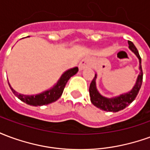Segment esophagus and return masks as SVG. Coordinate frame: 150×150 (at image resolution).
Returning <instances> with one entry per match:
<instances>
[{"label":"esophagus","instance_id":"obj_1","mask_svg":"<svg viewBox=\"0 0 150 150\" xmlns=\"http://www.w3.org/2000/svg\"><path fill=\"white\" fill-rule=\"evenodd\" d=\"M91 63H92V59L91 58H84V59H83L79 62V70H83L85 68H88V67H91Z\"/></svg>","mask_w":150,"mask_h":150}]
</instances>
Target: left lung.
<instances>
[{
	"label": "left lung",
	"mask_w": 150,
	"mask_h": 150,
	"mask_svg": "<svg viewBox=\"0 0 150 150\" xmlns=\"http://www.w3.org/2000/svg\"><path fill=\"white\" fill-rule=\"evenodd\" d=\"M129 50L134 53L137 59L139 60V73L137 79L136 80V83L132 88L128 92L123 93L117 96L114 97L108 98L105 97L104 96L99 92L96 88V78H97V74H95V77L93 80L91 81L90 87H89V93H90V97H91V102L93 105L98 108H100L102 110L106 111V112H119L120 110H123L124 108H125L127 106H129V104L132 103V101L135 100L138 94L140 88L142 87V79H143V72H142V59L139 55V53L137 49L136 48L134 44L129 41Z\"/></svg>",
	"instance_id": "8db88e82"
}]
</instances>
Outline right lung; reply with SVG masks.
Returning a JSON list of instances; mask_svg holds the SVG:
<instances>
[{"instance_id": "right-lung-1", "label": "right lung", "mask_w": 150, "mask_h": 150, "mask_svg": "<svg viewBox=\"0 0 150 150\" xmlns=\"http://www.w3.org/2000/svg\"><path fill=\"white\" fill-rule=\"evenodd\" d=\"M79 69L77 67H73L66 71L59 78L58 82L55 84L53 86L52 88H50L46 91H44L41 92L39 94L36 95H23L20 94L15 91L13 88H12L11 85H8L11 88L13 93L17 96V97L23 101L25 104L32 106H42V105H46V104H51L53 102H54L57 100H59L60 96H62V91L64 90L67 83L68 81L70 78L75 75L78 72Z\"/></svg>"}]
</instances>
